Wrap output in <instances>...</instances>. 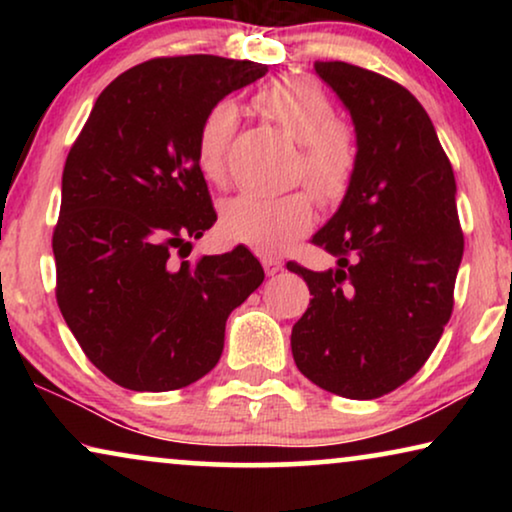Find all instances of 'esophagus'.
I'll return each instance as SVG.
<instances>
[{
    "mask_svg": "<svg viewBox=\"0 0 512 512\" xmlns=\"http://www.w3.org/2000/svg\"><path fill=\"white\" fill-rule=\"evenodd\" d=\"M261 263H263V270H265V275H277L279 270H282V261H279V258H275V256H263L261 258Z\"/></svg>",
    "mask_w": 512,
    "mask_h": 512,
    "instance_id": "esophagus-1",
    "label": "esophagus"
}]
</instances>
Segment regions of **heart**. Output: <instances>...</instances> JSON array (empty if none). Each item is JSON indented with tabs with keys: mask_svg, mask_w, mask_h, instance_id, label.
Returning <instances> with one entry per match:
<instances>
[{
	"mask_svg": "<svg viewBox=\"0 0 512 512\" xmlns=\"http://www.w3.org/2000/svg\"><path fill=\"white\" fill-rule=\"evenodd\" d=\"M256 107L298 142L293 174L305 179L324 205L345 198L359 167V135L345 118L333 116V102L317 81L305 74L277 76L256 90ZM240 128V114L230 100H219L200 118L195 132V160L214 184L226 181L228 153ZM310 191L265 195L240 193L221 209V228L230 240L256 251H279L310 230L314 198Z\"/></svg>",
	"mask_w": 512,
	"mask_h": 512,
	"instance_id": "heart-1",
	"label": "heart"
}]
</instances>
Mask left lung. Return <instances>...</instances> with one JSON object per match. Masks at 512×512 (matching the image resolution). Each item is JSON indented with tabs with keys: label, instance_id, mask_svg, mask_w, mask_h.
<instances>
[{
	"label": "left lung",
	"instance_id": "left-lung-1",
	"mask_svg": "<svg viewBox=\"0 0 512 512\" xmlns=\"http://www.w3.org/2000/svg\"><path fill=\"white\" fill-rule=\"evenodd\" d=\"M314 67L352 114L359 167L338 212L310 240L338 268L286 263L312 293L291 352L317 387L370 401L424 366L452 317L464 254L457 184L408 88L349 62Z\"/></svg>",
	"mask_w": 512,
	"mask_h": 512
}]
</instances>
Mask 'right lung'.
I'll list each match as a JSON object with an SVG mask.
<instances>
[{
    "label": "right lung",
    "mask_w": 512,
    "mask_h": 512,
    "mask_svg": "<svg viewBox=\"0 0 512 512\" xmlns=\"http://www.w3.org/2000/svg\"><path fill=\"white\" fill-rule=\"evenodd\" d=\"M265 72L219 55L151 58L102 90L69 149L55 300L88 361L125 389L170 391L207 375L228 314L263 284L247 247L186 256L216 221L195 160L200 118Z\"/></svg>",
    "instance_id": "obj_1"
}]
</instances>
